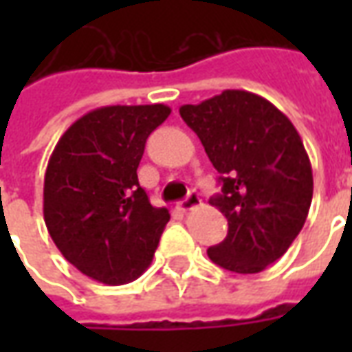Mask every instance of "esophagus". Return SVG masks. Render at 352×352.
<instances>
[{
    "instance_id": "obj_1",
    "label": "esophagus",
    "mask_w": 352,
    "mask_h": 352,
    "mask_svg": "<svg viewBox=\"0 0 352 352\" xmlns=\"http://www.w3.org/2000/svg\"><path fill=\"white\" fill-rule=\"evenodd\" d=\"M199 206H201V199H199V196L196 194V192H190L183 201H179V204H177V209H179V211H183V213H186V211H192V209H196V207Z\"/></svg>"
}]
</instances>
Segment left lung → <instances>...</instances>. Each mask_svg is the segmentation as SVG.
I'll return each instance as SVG.
<instances>
[{
    "label": "left lung",
    "instance_id": "left-lung-1",
    "mask_svg": "<svg viewBox=\"0 0 352 352\" xmlns=\"http://www.w3.org/2000/svg\"><path fill=\"white\" fill-rule=\"evenodd\" d=\"M179 113L221 173L211 198L228 219V236L207 254L224 270L260 273L279 260L305 224L313 171L300 133L273 103L247 90H224Z\"/></svg>",
    "mask_w": 352,
    "mask_h": 352
}]
</instances>
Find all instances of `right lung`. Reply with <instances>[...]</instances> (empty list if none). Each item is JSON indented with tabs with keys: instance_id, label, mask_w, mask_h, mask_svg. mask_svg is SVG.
Returning <instances> with one entry per match:
<instances>
[{
	"instance_id": "add662e5",
	"label": "right lung",
	"mask_w": 352,
	"mask_h": 352,
	"mask_svg": "<svg viewBox=\"0 0 352 352\" xmlns=\"http://www.w3.org/2000/svg\"><path fill=\"white\" fill-rule=\"evenodd\" d=\"M169 113L164 103L94 109L50 154L45 224L64 258L98 283L126 285L153 262L169 211L151 206L138 168L146 138Z\"/></svg>"
}]
</instances>
